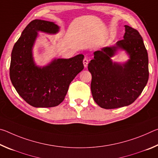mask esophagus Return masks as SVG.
<instances>
[{"label": "esophagus", "instance_id": "1", "mask_svg": "<svg viewBox=\"0 0 158 158\" xmlns=\"http://www.w3.org/2000/svg\"><path fill=\"white\" fill-rule=\"evenodd\" d=\"M83 63H84V68H87L88 64H89V59H88L87 58H85L84 59V61H83Z\"/></svg>", "mask_w": 158, "mask_h": 158}]
</instances>
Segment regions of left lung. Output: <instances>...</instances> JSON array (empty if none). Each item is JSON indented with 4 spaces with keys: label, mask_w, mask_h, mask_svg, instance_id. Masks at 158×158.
<instances>
[{
    "label": "left lung",
    "mask_w": 158,
    "mask_h": 158,
    "mask_svg": "<svg viewBox=\"0 0 158 158\" xmlns=\"http://www.w3.org/2000/svg\"><path fill=\"white\" fill-rule=\"evenodd\" d=\"M123 40L114 46L94 52L88 69L93 100L104 109H116L133 103L142 93L148 80V53L139 33L125 25ZM123 50L129 59L123 64L113 62L118 50Z\"/></svg>",
    "instance_id": "8db88e82"
}]
</instances>
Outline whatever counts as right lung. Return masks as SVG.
Here are the masks:
<instances>
[{"instance_id": "1", "label": "right lung", "mask_w": 158, "mask_h": 158, "mask_svg": "<svg viewBox=\"0 0 158 158\" xmlns=\"http://www.w3.org/2000/svg\"><path fill=\"white\" fill-rule=\"evenodd\" d=\"M59 26L51 21H32L13 47L10 67L12 84L21 98L34 107H53L65 99L69 85L84 69V55L68 59L54 58L40 67L34 61L33 49L38 32L56 34Z\"/></svg>"}]
</instances>
